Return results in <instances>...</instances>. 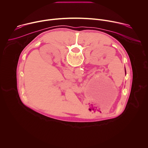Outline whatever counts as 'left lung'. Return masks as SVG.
<instances>
[{
	"instance_id": "obj_1",
	"label": "left lung",
	"mask_w": 148,
	"mask_h": 148,
	"mask_svg": "<svg viewBox=\"0 0 148 148\" xmlns=\"http://www.w3.org/2000/svg\"><path fill=\"white\" fill-rule=\"evenodd\" d=\"M125 75H126V70H125Z\"/></svg>"
}]
</instances>
